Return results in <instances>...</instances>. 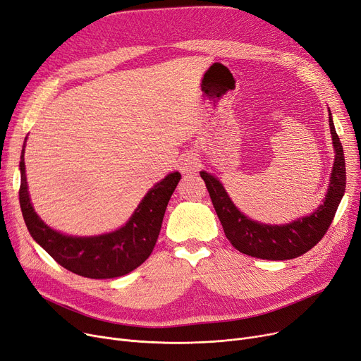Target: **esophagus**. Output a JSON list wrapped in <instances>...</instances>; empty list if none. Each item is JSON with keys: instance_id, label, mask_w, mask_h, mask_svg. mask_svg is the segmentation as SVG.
Instances as JSON below:
<instances>
[{"instance_id": "34e87169", "label": "esophagus", "mask_w": 361, "mask_h": 361, "mask_svg": "<svg viewBox=\"0 0 361 361\" xmlns=\"http://www.w3.org/2000/svg\"><path fill=\"white\" fill-rule=\"evenodd\" d=\"M178 168L183 174H187V172H195L199 168V159L193 158V156H184V158L180 161Z\"/></svg>"}]
</instances>
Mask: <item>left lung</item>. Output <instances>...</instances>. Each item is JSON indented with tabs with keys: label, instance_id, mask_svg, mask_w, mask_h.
I'll use <instances>...</instances> for the list:
<instances>
[{
	"label": "left lung",
	"instance_id": "left-lung-1",
	"mask_svg": "<svg viewBox=\"0 0 361 361\" xmlns=\"http://www.w3.org/2000/svg\"><path fill=\"white\" fill-rule=\"evenodd\" d=\"M329 127H331L335 149V162L327 195L314 212L298 218L289 224L271 226L247 218L234 207L219 180L208 174L207 171H200V177L207 184L212 205L223 224L226 236L239 252L261 259L283 261L304 255L322 240L332 224L347 184L343 149L331 112H329Z\"/></svg>",
	"mask_w": 361,
	"mask_h": 361
}]
</instances>
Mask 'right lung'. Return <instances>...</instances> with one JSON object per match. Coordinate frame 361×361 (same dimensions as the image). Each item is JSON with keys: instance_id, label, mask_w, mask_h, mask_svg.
Here are the masks:
<instances>
[{"instance_id": "add662e5", "label": "right lung", "mask_w": 361, "mask_h": 361, "mask_svg": "<svg viewBox=\"0 0 361 361\" xmlns=\"http://www.w3.org/2000/svg\"><path fill=\"white\" fill-rule=\"evenodd\" d=\"M19 166V202L30 236L61 267L88 279L125 276L150 257L159 236L166 205L181 178L180 172H171L162 181L156 183L121 228L100 236L78 238L50 228L37 215L27 192L25 146Z\"/></svg>"}]
</instances>
